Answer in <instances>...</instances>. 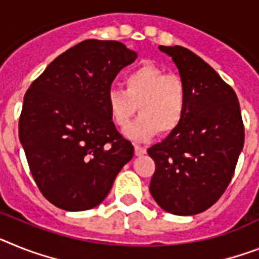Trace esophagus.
Masks as SVG:
<instances>
[{
	"instance_id": "34e87169",
	"label": "esophagus",
	"mask_w": 259,
	"mask_h": 259,
	"mask_svg": "<svg viewBox=\"0 0 259 259\" xmlns=\"http://www.w3.org/2000/svg\"><path fill=\"white\" fill-rule=\"evenodd\" d=\"M143 154H146V147L136 145V155H143Z\"/></svg>"
}]
</instances>
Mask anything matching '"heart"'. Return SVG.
Masks as SVG:
<instances>
[{
	"mask_svg": "<svg viewBox=\"0 0 259 259\" xmlns=\"http://www.w3.org/2000/svg\"><path fill=\"white\" fill-rule=\"evenodd\" d=\"M106 105L112 121L119 127L129 123L138 106L140 117L126 127L125 136L146 142L159 132L170 134L179 127L186 113L187 89L179 76L145 64L126 73L123 89L108 91Z\"/></svg>",
	"mask_w": 259,
	"mask_h": 259,
	"instance_id": "heart-1",
	"label": "heart"
}]
</instances>
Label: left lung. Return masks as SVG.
Returning <instances> with one entry per match:
<instances>
[{
	"label": "left lung",
	"instance_id": "left-lung-1",
	"mask_svg": "<svg viewBox=\"0 0 259 259\" xmlns=\"http://www.w3.org/2000/svg\"><path fill=\"white\" fill-rule=\"evenodd\" d=\"M187 89L184 118L147 150L155 162L150 193L168 213L207 210L229 186L245 141L236 93L208 63L182 46H159Z\"/></svg>",
	"mask_w": 259,
	"mask_h": 259
}]
</instances>
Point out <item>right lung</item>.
<instances>
[{
    "label": "right lung",
    "instance_id": "obj_1",
    "mask_svg": "<svg viewBox=\"0 0 259 259\" xmlns=\"http://www.w3.org/2000/svg\"><path fill=\"white\" fill-rule=\"evenodd\" d=\"M137 56L117 40L88 39L50 63L26 92L19 141L36 186L55 207H97L133 158L134 146L117 132L106 95Z\"/></svg>",
    "mask_w": 259,
    "mask_h": 259
}]
</instances>
